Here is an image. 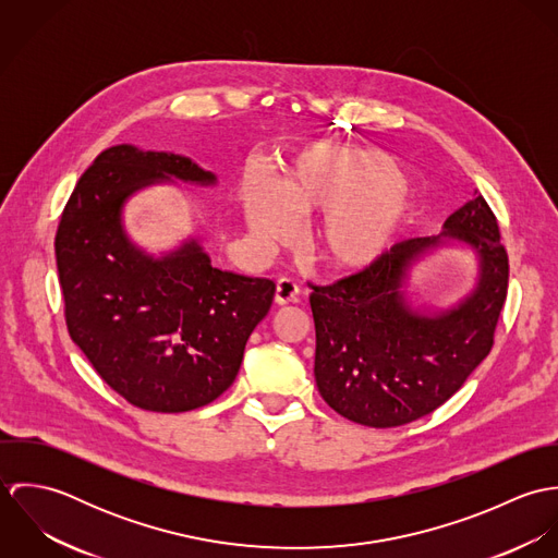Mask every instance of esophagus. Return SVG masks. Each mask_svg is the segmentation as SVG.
I'll return each instance as SVG.
<instances>
[{"label":"esophagus","mask_w":558,"mask_h":558,"mask_svg":"<svg viewBox=\"0 0 558 558\" xmlns=\"http://www.w3.org/2000/svg\"><path fill=\"white\" fill-rule=\"evenodd\" d=\"M296 294H299V286H296L294 279L281 277V279L277 281V288H275V303L288 305V303H292V301L296 299Z\"/></svg>","instance_id":"34e87169"}]
</instances>
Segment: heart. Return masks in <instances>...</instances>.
Segmentation results:
<instances>
[{
    "label": "heart",
    "mask_w": 558,
    "mask_h": 558,
    "mask_svg": "<svg viewBox=\"0 0 558 558\" xmlns=\"http://www.w3.org/2000/svg\"><path fill=\"white\" fill-rule=\"evenodd\" d=\"M240 193L246 226L264 244L292 239L294 215H322L310 246L322 264L343 272L374 266L393 246L408 215L405 189L389 160L354 148L310 155L279 189L251 173Z\"/></svg>",
    "instance_id": "b5f03b06"
}]
</instances>
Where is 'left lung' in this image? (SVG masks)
<instances>
[{
  "mask_svg": "<svg viewBox=\"0 0 558 558\" xmlns=\"http://www.w3.org/2000/svg\"><path fill=\"white\" fill-rule=\"evenodd\" d=\"M445 239L471 244L481 259L477 290L460 307L427 318L410 312L399 288L405 268L440 236L403 240L374 266L335 283H312L319 396L367 427H398L451 398L494 345L509 257L498 221L475 197L445 221Z\"/></svg>",
  "mask_w": 558,
  "mask_h": 558,
  "instance_id": "1",
  "label": "left lung"
}]
</instances>
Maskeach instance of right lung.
I'll use <instances>...</instances> for the list:
<instances>
[{"instance_id":"add662e5","label":"right lung","mask_w":558,"mask_h":558,"mask_svg":"<svg viewBox=\"0 0 558 558\" xmlns=\"http://www.w3.org/2000/svg\"><path fill=\"white\" fill-rule=\"evenodd\" d=\"M162 173L215 182L193 160L113 146L83 171L56 234L64 318L98 376L129 403L186 412L226 393L275 283L213 268L193 242L155 262L122 232L129 193Z\"/></svg>"}]
</instances>
